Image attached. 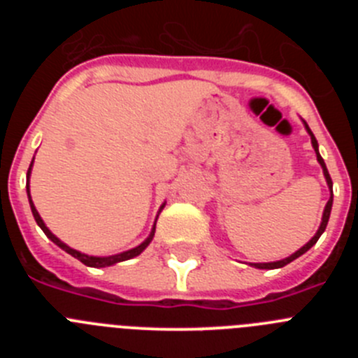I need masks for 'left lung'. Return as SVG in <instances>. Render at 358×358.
I'll list each match as a JSON object with an SVG mask.
<instances>
[{
    "instance_id": "obj_1",
    "label": "left lung",
    "mask_w": 358,
    "mask_h": 358,
    "mask_svg": "<svg viewBox=\"0 0 358 358\" xmlns=\"http://www.w3.org/2000/svg\"><path fill=\"white\" fill-rule=\"evenodd\" d=\"M305 127H306V131H308L310 140H312V147H314L315 154H317V161H319V164H321L322 173H324V177H327L328 188H330V192H331V177H330V173H328L327 164H324V161H322L321 154H319V145H317V140H315V136L312 134V131H310V127H308V125H306V122H305ZM331 204H334V192H331V194H330V199H328L327 206H324V211H322V220H321V226H319L317 233H315V235L312 236V240H310V242H306L305 245H303V248L299 249V251H296V252H294V255H290L289 258H285V260L271 262V264H251L252 267H256V268H280V267H285L287 264H290V262H294V260H296V258H299V256H301V255H305V252L308 251V249L312 248V245H315V242H317V240H319V236H321L322 233H324V229H327L328 218H330V211H331Z\"/></svg>"
}]
</instances>
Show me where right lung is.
I'll return each mask as SVG.
<instances>
[{
    "label": "right lung",
    "mask_w": 358,
    "mask_h": 358,
    "mask_svg": "<svg viewBox=\"0 0 358 358\" xmlns=\"http://www.w3.org/2000/svg\"><path fill=\"white\" fill-rule=\"evenodd\" d=\"M31 163H34V161H31ZM30 172H31V164H30V169H28V173H27L28 181H30ZM27 194H28V201H30L31 213H34V218H36L37 226H39L41 229L44 231V235L48 236V238L52 240L53 243H57L59 248L64 249V251L68 252V255L75 256L77 260H80L82 264L87 265V267H109V265H115V264H118V262L131 260V258H134V256L141 255V252H143L145 249H147V245L152 242V238H154V233H156V222H154V227H152V231H150V235H148V238L145 240V242H141L140 245H138V248L129 249V251L120 252V255H113V256H90V255H84V252L75 251V249H71V248H69V245H66L64 242H61V240L57 238V236L53 235L52 231H50L48 227H46V224H44V222H43V218H41L39 211L36 210V206H34V202H31V197H30V186H28V185H27ZM163 208H164V204H163V206H161V210H163ZM156 220H157V218H156Z\"/></svg>",
    "instance_id": "right-lung-1"
}]
</instances>
